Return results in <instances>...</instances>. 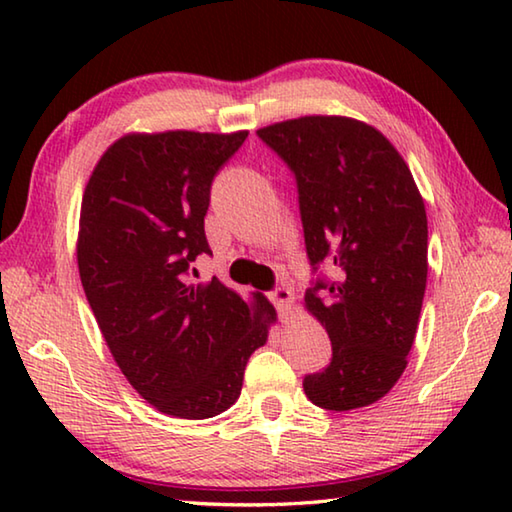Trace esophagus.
I'll use <instances>...</instances> for the list:
<instances>
[{
    "label": "esophagus",
    "instance_id": "1",
    "mask_svg": "<svg viewBox=\"0 0 512 512\" xmlns=\"http://www.w3.org/2000/svg\"><path fill=\"white\" fill-rule=\"evenodd\" d=\"M268 300L273 302L277 314L280 318H289L291 314V307H293V293L287 287H275L271 293H268Z\"/></svg>",
    "mask_w": 512,
    "mask_h": 512
}]
</instances>
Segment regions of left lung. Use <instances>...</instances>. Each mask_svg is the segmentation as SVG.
I'll return each instance as SVG.
<instances>
[{
    "instance_id": "8db88e82",
    "label": "left lung",
    "mask_w": 512,
    "mask_h": 512,
    "mask_svg": "<svg viewBox=\"0 0 512 512\" xmlns=\"http://www.w3.org/2000/svg\"><path fill=\"white\" fill-rule=\"evenodd\" d=\"M257 137L291 169L311 271L305 305L332 361L302 388L320 409L384 397L406 368L427 287V212L395 146L363 121L300 117Z\"/></svg>"
}]
</instances>
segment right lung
Returning <instances> with one entry per match:
<instances>
[{
    "label": "right lung",
    "instance_id": "add662e5",
    "mask_svg": "<svg viewBox=\"0 0 512 512\" xmlns=\"http://www.w3.org/2000/svg\"><path fill=\"white\" fill-rule=\"evenodd\" d=\"M246 131L126 135L101 155L81 203L83 291L117 366L155 409L205 420L237 402L275 309L216 280L192 284L212 180ZM196 277V275H194Z\"/></svg>",
    "mask_w": 512,
    "mask_h": 512
}]
</instances>
